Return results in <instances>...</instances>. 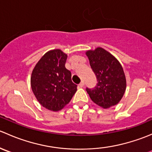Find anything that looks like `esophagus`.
<instances>
[{
    "instance_id": "esophagus-1",
    "label": "esophagus",
    "mask_w": 152,
    "mask_h": 152,
    "mask_svg": "<svg viewBox=\"0 0 152 152\" xmlns=\"http://www.w3.org/2000/svg\"><path fill=\"white\" fill-rule=\"evenodd\" d=\"M84 85H85V82H84V81H82V82H81L80 84H79V87H83Z\"/></svg>"
}]
</instances>
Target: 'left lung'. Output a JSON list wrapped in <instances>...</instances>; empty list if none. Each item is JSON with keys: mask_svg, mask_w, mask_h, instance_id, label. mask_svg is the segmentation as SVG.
Returning <instances> with one entry per match:
<instances>
[{"mask_svg": "<svg viewBox=\"0 0 152 152\" xmlns=\"http://www.w3.org/2000/svg\"><path fill=\"white\" fill-rule=\"evenodd\" d=\"M97 77V87L87 89L91 100L104 109L118 104L126 88V79L122 65L112 53L102 47L85 52Z\"/></svg>", "mask_w": 152, "mask_h": 152, "instance_id": "8db88e82", "label": "left lung"}]
</instances>
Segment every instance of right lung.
<instances>
[{
	"label": "right lung",
	"mask_w": 152,
	"mask_h": 152,
	"mask_svg": "<svg viewBox=\"0 0 152 152\" xmlns=\"http://www.w3.org/2000/svg\"><path fill=\"white\" fill-rule=\"evenodd\" d=\"M67 55L60 49L46 52L36 64L31 76V87L39 104L47 110L58 112L73 98L77 85L65 68Z\"/></svg>",
	"instance_id": "obj_1"
}]
</instances>
